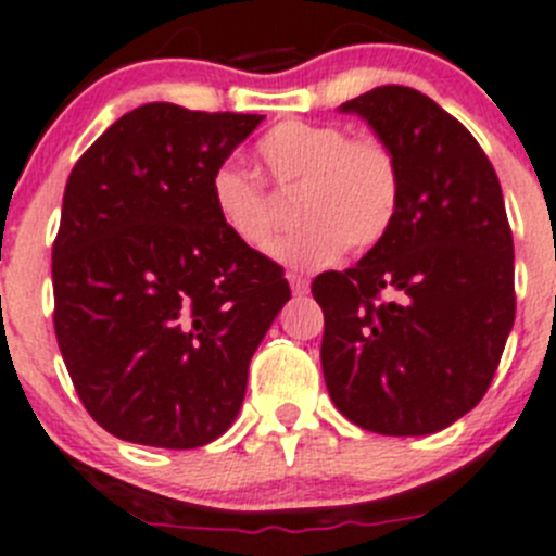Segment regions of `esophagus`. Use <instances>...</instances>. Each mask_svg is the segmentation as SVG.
<instances>
[{"label":"esophagus","instance_id":"obj_1","mask_svg":"<svg viewBox=\"0 0 556 556\" xmlns=\"http://www.w3.org/2000/svg\"><path fill=\"white\" fill-rule=\"evenodd\" d=\"M288 282H290V290H293V293H307L309 290V279L304 277V274H288Z\"/></svg>","mask_w":556,"mask_h":556}]
</instances>
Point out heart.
<instances>
[{
  "label": "heart",
  "instance_id": "obj_1",
  "mask_svg": "<svg viewBox=\"0 0 556 556\" xmlns=\"http://www.w3.org/2000/svg\"><path fill=\"white\" fill-rule=\"evenodd\" d=\"M254 155L263 178L279 194L295 197V219L304 222L277 247L288 266L318 268L345 249L367 252L389 236L401 214V159L378 134L282 121L257 139ZM211 202L225 230L254 252H268L285 225L266 184L232 161L211 175Z\"/></svg>",
  "mask_w": 556,
  "mask_h": 556
}]
</instances>
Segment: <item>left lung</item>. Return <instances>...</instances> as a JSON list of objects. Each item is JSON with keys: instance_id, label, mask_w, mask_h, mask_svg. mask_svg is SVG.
<instances>
[{"instance_id": "left-lung-1", "label": "left lung", "mask_w": 556, "mask_h": 556, "mask_svg": "<svg viewBox=\"0 0 556 556\" xmlns=\"http://www.w3.org/2000/svg\"><path fill=\"white\" fill-rule=\"evenodd\" d=\"M342 112L395 148L403 202L354 268L315 277L326 389L372 433H435L489 392L516 318L500 178L453 114L412 87H376Z\"/></svg>"}]
</instances>
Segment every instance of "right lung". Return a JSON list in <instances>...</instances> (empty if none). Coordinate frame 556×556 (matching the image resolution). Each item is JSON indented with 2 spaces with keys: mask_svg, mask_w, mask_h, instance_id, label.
Returning <instances> with one entry per match:
<instances>
[{
  "mask_svg": "<svg viewBox=\"0 0 556 556\" xmlns=\"http://www.w3.org/2000/svg\"><path fill=\"white\" fill-rule=\"evenodd\" d=\"M261 121L144 103L71 169L51 249L54 334L87 414L123 442L219 439L290 299L282 266L238 243L211 202L214 169Z\"/></svg>",
  "mask_w": 556,
  "mask_h": 556,
  "instance_id": "1",
  "label": "right lung"
}]
</instances>
